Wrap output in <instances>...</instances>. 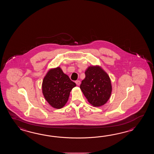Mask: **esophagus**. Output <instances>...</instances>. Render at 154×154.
Returning <instances> with one entry per match:
<instances>
[{
  "mask_svg": "<svg viewBox=\"0 0 154 154\" xmlns=\"http://www.w3.org/2000/svg\"><path fill=\"white\" fill-rule=\"evenodd\" d=\"M76 84L77 85H79L80 84V82L79 80H76L75 81Z\"/></svg>",
  "mask_w": 154,
  "mask_h": 154,
  "instance_id": "1",
  "label": "esophagus"
}]
</instances>
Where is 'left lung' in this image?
Here are the masks:
<instances>
[{"instance_id": "1", "label": "left lung", "mask_w": 154, "mask_h": 154, "mask_svg": "<svg viewBox=\"0 0 154 154\" xmlns=\"http://www.w3.org/2000/svg\"><path fill=\"white\" fill-rule=\"evenodd\" d=\"M80 86L90 103L95 107L105 104L111 96L112 86L108 74L98 66H89Z\"/></svg>"}]
</instances>
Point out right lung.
<instances>
[{"label":"right lung","mask_w":154,"mask_h":154,"mask_svg":"<svg viewBox=\"0 0 154 154\" xmlns=\"http://www.w3.org/2000/svg\"><path fill=\"white\" fill-rule=\"evenodd\" d=\"M75 86V83L58 67L49 70L43 79V94L49 105L59 109L66 105L70 92Z\"/></svg>","instance_id":"add662e5"}]
</instances>
